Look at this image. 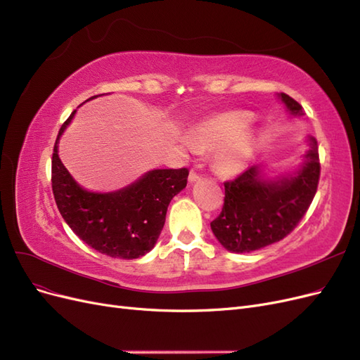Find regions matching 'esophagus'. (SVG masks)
Segmentation results:
<instances>
[{
	"mask_svg": "<svg viewBox=\"0 0 360 360\" xmlns=\"http://www.w3.org/2000/svg\"><path fill=\"white\" fill-rule=\"evenodd\" d=\"M188 180H189V183H195V181H198L200 180V176L195 171H191L189 172V177H188Z\"/></svg>",
	"mask_w": 360,
	"mask_h": 360,
	"instance_id": "esophagus-1",
	"label": "esophagus"
}]
</instances>
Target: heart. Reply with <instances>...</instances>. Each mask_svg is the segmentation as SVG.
<instances>
[{
  "label": "heart",
  "instance_id": "b5f03b06",
  "mask_svg": "<svg viewBox=\"0 0 360 360\" xmlns=\"http://www.w3.org/2000/svg\"><path fill=\"white\" fill-rule=\"evenodd\" d=\"M254 115L248 111H228L205 118L195 124L189 139L184 141L188 148L197 151L215 150L214 168L225 177L237 176L246 169L252 158L257 134L249 126Z\"/></svg>",
  "mask_w": 360,
  "mask_h": 360
}]
</instances>
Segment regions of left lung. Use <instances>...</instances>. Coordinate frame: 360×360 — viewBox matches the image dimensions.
<instances>
[{
    "mask_svg": "<svg viewBox=\"0 0 360 360\" xmlns=\"http://www.w3.org/2000/svg\"><path fill=\"white\" fill-rule=\"evenodd\" d=\"M292 117H302V106L285 93L278 94ZM308 150L297 167L275 174L264 162L249 167L242 176L226 181L221 214L210 224L214 237L226 250L248 254L282 240L307 213L320 177L319 147L307 138Z\"/></svg>",
    "mask_w": 360,
    "mask_h": 360,
    "instance_id": "1",
    "label": "left lung"
}]
</instances>
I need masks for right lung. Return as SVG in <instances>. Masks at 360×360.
I'll return each mask as SVG.
<instances>
[{
	"mask_svg": "<svg viewBox=\"0 0 360 360\" xmlns=\"http://www.w3.org/2000/svg\"><path fill=\"white\" fill-rule=\"evenodd\" d=\"M75 114L76 110L61 126L52 155V192L63 219L101 254L123 259L148 254L165 225L171 200L186 188L188 169H151L112 192L85 189L58 156L60 138Z\"/></svg>",
	"mask_w": 360,
	"mask_h": 360,
	"instance_id": "1",
	"label": "right lung"
}]
</instances>
